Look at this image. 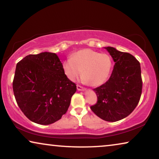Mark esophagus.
Wrapping results in <instances>:
<instances>
[{
  "label": "esophagus",
  "mask_w": 159,
  "mask_h": 159,
  "mask_svg": "<svg viewBox=\"0 0 159 159\" xmlns=\"http://www.w3.org/2000/svg\"><path fill=\"white\" fill-rule=\"evenodd\" d=\"M77 90H79V91H85L86 90L85 88L81 87L80 85H77Z\"/></svg>",
  "instance_id": "obj_1"
}]
</instances>
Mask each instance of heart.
<instances>
[{
	"instance_id": "b5f03b06",
	"label": "heart",
	"mask_w": 159,
	"mask_h": 159,
	"mask_svg": "<svg viewBox=\"0 0 159 159\" xmlns=\"http://www.w3.org/2000/svg\"><path fill=\"white\" fill-rule=\"evenodd\" d=\"M112 66L111 58L106 53H99L91 49H83L71 55L63 64V70L69 80H74L81 74L82 80L98 86L106 81Z\"/></svg>"
}]
</instances>
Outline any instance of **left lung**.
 Listing matches in <instances>:
<instances>
[{
	"instance_id": "8db88e82",
	"label": "left lung",
	"mask_w": 159,
	"mask_h": 159,
	"mask_svg": "<svg viewBox=\"0 0 159 159\" xmlns=\"http://www.w3.org/2000/svg\"><path fill=\"white\" fill-rule=\"evenodd\" d=\"M114 61L107 81L93 89L98 102L90 109L102 119L115 122L127 117L138 105L142 94L140 64L134 56L105 47Z\"/></svg>"
}]
</instances>
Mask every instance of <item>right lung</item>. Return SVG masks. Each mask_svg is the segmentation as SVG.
Wrapping results in <instances>:
<instances>
[{
	"label": "right lung",
	"mask_w": 159,
	"mask_h": 159,
	"mask_svg": "<svg viewBox=\"0 0 159 159\" xmlns=\"http://www.w3.org/2000/svg\"><path fill=\"white\" fill-rule=\"evenodd\" d=\"M12 88L21 111L32 122L41 125L60 120L76 91L57 54L48 52L29 55L19 61Z\"/></svg>",
	"instance_id": "obj_1"
}]
</instances>
